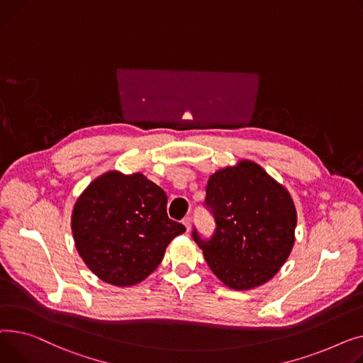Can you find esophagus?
Segmentation results:
<instances>
[{
  "instance_id": "obj_1",
  "label": "esophagus",
  "mask_w": 363,
  "mask_h": 363,
  "mask_svg": "<svg viewBox=\"0 0 363 363\" xmlns=\"http://www.w3.org/2000/svg\"><path fill=\"white\" fill-rule=\"evenodd\" d=\"M183 225L186 227V231L189 233V231H190V225H191V220H190V217L183 218Z\"/></svg>"
}]
</instances>
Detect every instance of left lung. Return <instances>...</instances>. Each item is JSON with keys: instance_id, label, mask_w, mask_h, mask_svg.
Wrapping results in <instances>:
<instances>
[{"instance_id": "obj_1", "label": "left lung", "mask_w": 363, "mask_h": 363, "mask_svg": "<svg viewBox=\"0 0 363 363\" xmlns=\"http://www.w3.org/2000/svg\"><path fill=\"white\" fill-rule=\"evenodd\" d=\"M205 205L216 218L214 236L194 240L230 289L250 290L280 271L294 245L297 212L289 190L253 161L218 169L208 180Z\"/></svg>"}]
</instances>
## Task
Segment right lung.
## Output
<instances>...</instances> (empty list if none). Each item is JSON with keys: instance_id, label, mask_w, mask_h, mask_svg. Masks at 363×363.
<instances>
[{"instance_id": "right-lung-1", "label": "right lung", "mask_w": 363, "mask_h": 363, "mask_svg": "<svg viewBox=\"0 0 363 363\" xmlns=\"http://www.w3.org/2000/svg\"><path fill=\"white\" fill-rule=\"evenodd\" d=\"M76 249L102 281L130 287L161 264L167 246L186 231L167 216V195L142 173L117 169L96 177L72 212Z\"/></svg>"}]
</instances>
